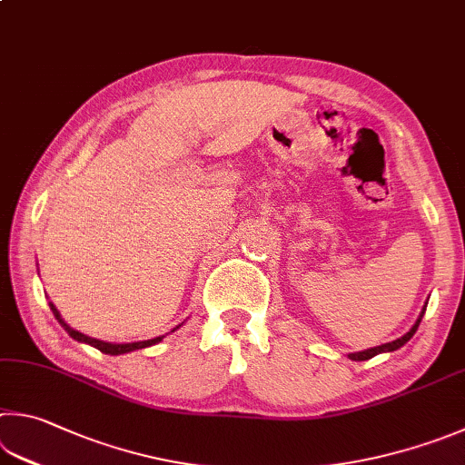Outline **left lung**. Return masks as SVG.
<instances>
[{
  "instance_id": "left-lung-1",
  "label": "left lung",
  "mask_w": 465,
  "mask_h": 465,
  "mask_svg": "<svg viewBox=\"0 0 465 465\" xmlns=\"http://www.w3.org/2000/svg\"><path fill=\"white\" fill-rule=\"evenodd\" d=\"M427 307V305H425ZM423 315H425V309H423V313L419 315V319H417V323L411 327V331L409 333H404L402 337H399V340H394V341H391V343H382V345H378V348H370V350H366V351H358V353H350V358L351 360H370V358H374V356H378V353H382V351H394V350H399V348H402L404 343H407L412 335H415V331L419 329V323H420V319H423Z\"/></svg>"
}]
</instances>
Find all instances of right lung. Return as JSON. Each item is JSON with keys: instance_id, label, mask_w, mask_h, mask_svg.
<instances>
[{"instance_id": "add662e5", "label": "right lung", "mask_w": 465, "mask_h": 465, "mask_svg": "<svg viewBox=\"0 0 465 465\" xmlns=\"http://www.w3.org/2000/svg\"><path fill=\"white\" fill-rule=\"evenodd\" d=\"M50 305V311H53L54 313V317L58 319V323H61L64 329H66V333H69L73 340H77V341H85V343H89V345H93V348H97L99 351H104V353H109V356H120V353H128V351H132V350H142V348H148V345H154V343H158V341H163V337H154V340H148V341H136V343H107V341H99V340H93V337H89V335H83V333H79L77 329H73V327H69L64 323V321L61 319V313H58L56 311V307L53 305V302H48Z\"/></svg>"}]
</instances>
